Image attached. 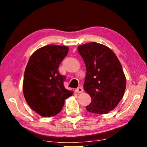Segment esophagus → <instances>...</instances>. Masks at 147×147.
I'll list each match as a JSON object with an SVG mask.
<instances>
[{"label":"esophagus","mask_w":147,"mask_h":147,"mask_svg":"<svg viewBox=\"0 0 147 147\" xmlns=\"http://www.w3.org/2000/svg\"><path fill=\"white\" fill-rule=\"evenodd\" d=\"M75 91L77 94H81V93H82V92H83V88H81V87H79L78 88H77V89H76Z\"/></svg>","instance_id":"esophagus-1"}]
</instances>
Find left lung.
Returning <instances> with one entry per match:
<instances>
[{
	"label": "left lung",
	"instance_id": "1",
	"mask_svg": "<svg viewBox=\"0 0 147 147\" xmlns=\"http://www.w3.org/2000/svg\"><path fill=\"white\" fill-rule=\"evenodd\" d=\"M86 67L84 89L92 102L87 111L107 114L116 107L126 89V77L116 54L107 46L91 42L78 46Z\"/></svg>",
	"mask_w": 147,
	"mask_h": 147
}]
</instances>
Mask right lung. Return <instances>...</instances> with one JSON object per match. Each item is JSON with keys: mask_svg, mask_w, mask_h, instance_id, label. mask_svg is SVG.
<instances>
[{"mask_svg": "<svg viewBox=\"0 0 147 147\" xmlns=\"http://www.w3.org/2000/svg\"><path fill=\"white\" fill-rule=\"evenodd\" d=\"M68 51L67 46H44L32 54L25 68L24 97L28 105L43 117L61 112L65 100L73 94L64 87L65 78L58 70Z\"/></svg>", "mask_w": 147, "mask_h": 147, "instance_id": "1", "label": "right lung"}]
</instances>
